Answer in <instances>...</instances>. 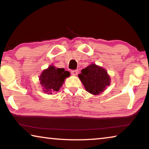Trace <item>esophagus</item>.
I'll list each match as a JSON object with an SVG mask.
<instances>
[{"label": "esophagus", "mask_w": 149, "mask_h": 149, "mask_svg": "<svg viewBox=\"0 0 149 149\" xmlns=\"http://www.w3.org/2000/svg\"><path fill=\"white\" fill-rule=\"evenodd\" d=\"M71 74L73 75H77L78 74V70H72L71 72Z\"/></svg>", "instance_id": "obj_1"}]
</instances>
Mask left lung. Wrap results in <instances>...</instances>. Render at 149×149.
Wrapping results in <instances>:
<instances>
[{"label":"left lung","instance_id":"1","mask_svg":"<svg viewBox=\"0 0 149 149\" xmlns=\"http://www.w3.org/2000/svg\"><path fill=\"white\" fill-rule=\"evenodd\" d=\"M79 79L87 92L94 95L102 93L111 82L110 75L102 67L91 64L81 71Z\"/></svg>","mask_w":149,"mask_h":149}]
</instances>
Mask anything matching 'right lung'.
I'll use <instances>...</instances> for the list:
<instances>
[{
    "label": "right lung",
    "mask_w": 149,
    "mask_h": 149,
    "mask_svg": "<svg viewBox=\"0 0 149 149\" xmlns=\"http://www.w3.org/2000/svg\"><path fill=\"white\" fill-rule=\"evenodd\" d=\"M70 73L65 71L64 68H56L54 65H50L42 72L39 76L40 84L42 89L48 95L58 91L66 77H70Z\"/></svg>",
    "instance_id": "obj_1"
}]
</instances>
